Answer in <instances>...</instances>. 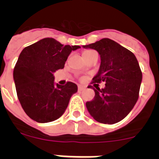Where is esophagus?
Returning a JSON list of instances; mask_svg holds the SVG:
<instances>
[{
    "instance_id": "obj_1",
    "label": "esophagus",
    "mask_w": 159,
    "mask_h": 159,
    "mask_svg": "<svg viewBox=\"0 0 159 159\" xmlns=\"http://www.w3.org/2000/svg\"><path fill=\"white\" fill-rule=\"evenodd\" d=\"M85 89H86V87L82 86V85H79L78 86L79 92H82V91H84V90H85Z\"/></svg>"
}]
</instances>
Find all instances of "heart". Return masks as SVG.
Segmentation results:
<instances>
[{"label": "heart", "mask_w": 159, "mask_h": 159, "mask_svg": "<svg viewBox=\"0 0 159 159\" xmlns=\"http://www.w3.org/2000/svg\"><path fill=\"white\" fill-rule=\"evenodd\" d=\"M96 52L94 50H91V49H87V50H84V52H83V56L84 57H89L90 55L93 54V53Z\"/></svg>", "instance_id": "1"}]
</instances>
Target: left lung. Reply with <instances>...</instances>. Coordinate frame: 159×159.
<instances>
[{
  "label": "left lung",
  "mask_w": 159,
  "mask_h": 159,
  "mask_svg": "<svg viewBox=\"0 0 159 159\" xmlns=\"http://www.w3.org/2000/svg\"><path fill=\"white\" fill-rule=\"evenodd\" d=\"M84 48L95 49L100 55V67L92 83H106L104 88L94 89V99L86 102L88 111L99 123L121 121L134 107L139 95L143 74L135 56L108 38Z\"/></svg>",
  "instance_id": "left-lung-1"
}]
</instances>
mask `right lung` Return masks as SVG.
I'll list each match as a JSON object with an SVG mask.
<instances>
[{
	"label": "right lung",
	"mask_w": 159,
	"mask_h": 159,
	"mask_svg": "<svg viewBox=\"0 0 159 159\" xmlns=\"http://www.w3.org/2000/svg\"><path fill=\"white\" fill-rule=\"evenodd\" d=\"M80 48L44 38L22 50L14 67L13 79L18 99L31 119L49 123L65 111L77 85L72 82L55 85L53 73L64 68L71 51Z\"/></svg>",
	"instance_id": "right-lung-1"
}]
</instances>
